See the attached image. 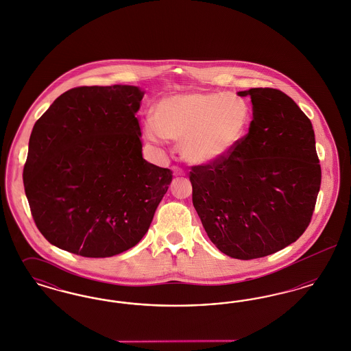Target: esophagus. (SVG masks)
I'll return each mask as SVG.
<instances>
[{
	"label": "esophagus",
	"instance_id": "obj_1",
	"mask_svg": "<svg viewBox=\"0 0 351 351\" xmlns=\"http://www.w3.org/2000/svg\"><path fill=\"white\" fill-rule=\"evenodd\" d=\"M172 171H173V175H175V176H184V175H185V171L182 169V168L173 167L172 168Z\"/></svg>",
	"mask_w": 351,
	"mask_h": 351
}]
</instances>
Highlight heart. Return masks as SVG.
<instances>
[{
    "label": "heart",
    "mask_w": 351,
    "mask_h": 351,
    "mask_svg": "<svg viewBox=\"0 0 351 351\" xmlns=\"http://www.w3.org/2000/svg\"><path fill=\"white\" fill-rule=\"evenodd\" d=\"M154 118L145 122L149 141L182 142V155L188 163L209 165L241 143L250 121V106L234 93L192 92L162 99Z\"/></svg>",
    "instance_id": "obj_1"
}]
</instances>
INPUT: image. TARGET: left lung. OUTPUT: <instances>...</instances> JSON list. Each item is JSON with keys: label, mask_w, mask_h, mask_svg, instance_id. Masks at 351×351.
Here are the masks:
<instances>
[{"label": "left lung", "mask_w": 351, "mask_h": 351, "mask_svg": "<svg viewBox=\"0 0 351 351\" xmlns=\"http://www.w3.org/2000/svg\"><path fill=\"white\" fill-rule=\"evenodd\" d=\"M249 133L229 155L193 166L192 201L218 250L249 261L282 250L308 228L321 185L311 119L279 89L251 88Z\"/></svg>", "instance_id": "left-lung-1"}]
</instances>
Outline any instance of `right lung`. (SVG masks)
<instances>
[{"mask_svg":"<svg viewBox=\"0 0 351 351\" xmlns=\"http://www.w3.org/2000/svg\"><path fill=\"white\" fill-rule=\"evenodd\" d=\"M134 85L77 86L34 125L25 193L51 245L86 258L134 247L147 233L172 171L142 156Z\"/></svg>","mask_w":351,"mask_h":351,"instance_id":"right-lung-1","label":"right lung"}]
</instances>
